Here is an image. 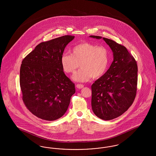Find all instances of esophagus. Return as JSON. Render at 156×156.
Listing matches in <instances>:
<instances>
[{
  "label": "esophagus",
  "instance_id": "esophagus-1",
  "mask_svg": "<svg viewBox=\"0 0 156 156\" xmlns=\"http://www.w3.org/2000/svg\"><path fill=\"white\" fill-rule=\"evenodd\" d=\"M76 88H78V89H81V88H82L84 87V85H83V84H81V83L79 84V83H78V84H76Z\"/></svg>",
  "mask_w": 156,
  "mask_h": 156
}]
</instances>
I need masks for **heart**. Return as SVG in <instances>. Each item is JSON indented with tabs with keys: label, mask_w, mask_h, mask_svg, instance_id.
Segmentation results:
<instances>
[{
	"label": "heart",
	"mask_w": 156,
	"mask_h": 156,
	"mask_svg": "<svg viewBox=\"0 0 156 156\" xmlns=\"http://www.w3.org/2000/svg\"><path fill=\"white\" fill-rule=\"evenodd\" d=\"M62 70L67 74H75L73 79L78 82L88 81L91 78L98 79L106 72L110 62V51L105 46L90 43H82L74 47L70 54H62L60 59Z\"/></svg>",
	"instance_id": "b5f03b06"
}]
</instances>
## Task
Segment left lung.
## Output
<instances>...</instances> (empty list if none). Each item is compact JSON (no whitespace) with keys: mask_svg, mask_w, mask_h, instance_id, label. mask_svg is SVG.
Segmentation results:
<instances>
[{"mask_svg":"<svg viewBox=\"0 0 156 156\" xmlns=\"http://www.w3.org/2000/svg\"><path fill=\"white\" fill-rule=\"evenodd\" d=\"M103 39L111 47L114 59L107 72L92 85L91 105L97 116L109 120L122 115L133 104L138 68L136 59L124 45L109 38Z\"/></svg>","mask_w":156,"mask_h":156,"instance_id":"obj_1","label":"left lung"}]
</instances>
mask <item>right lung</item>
Masks as SVG:
<instances>
[{"mask_svg":"<svg viewBox=\"0 0 156 156\" xmlns=\"http://www.w3.org/2000/svg\"><path fill=\"white\" fill-rule=\"evenodd\" d=\"M74 36L66 35L42 42L23 59L20 86L23 101L40 119L52 121L67 111L75 92L74 83L64 74L60 59Z\"/></svg>","mask_w":156,"mask_h":156,"instance_id":"1","label":"right lung"}]
</instances>
